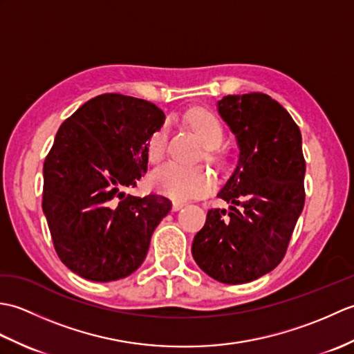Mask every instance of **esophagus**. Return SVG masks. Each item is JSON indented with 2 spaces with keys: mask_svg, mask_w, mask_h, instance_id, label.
Here are the masks:
<instances>
[{
  "mask_svg": "<svg viewBox=\"0 0 354 354\" xmlns=\"http://www.w3.org/2000/svg\"><path fill=\"white\" fill-rule=\"evenodd\" d=\"M184 205H185V204H184V202H181V201H173L171 209H173V212H178V209H181Z\"/></svg>",
  "mask_w": 354,
  "mask_h": 354,
  "instance_id": "esophagus-1",
  "label": "esophagus"
}]
</instances>
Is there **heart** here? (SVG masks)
Here are the masks:
<instances>
[{
  "label": "heart",
  "mask_w": 354,
  "mask_h": 354,
  "mask_svg": "<svg viewBox=\"0 0 354 354\" xmlns=\"http://www.w3.org/2000/svg\"><path fill=\"white\" fill-rule=\"evenodd\" d=\"M187 122L208 149L217 147L222 142L223 126L213 112L202 108L192 109L187 114ZM167 141L169 124L164 123L147 140L146 152L150 161L160 162L162 160L167 152ZM150 183L158 193L178 201L205 196L214 189V178L208 170L189 167L179 162H167L156 169L150 176Z\"/></svg>",
  "instance_id": "heart-1"
}]
</instances>
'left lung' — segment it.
<instances>
[{
    "instance_id": "8db88e82",
    "label": "left lung",
    "mask_w": 354,
    "mask_h": 354,
    "mask_svg": "<svg viewBox=\"0 0 354 354\" xmlns=\"http://www.w3.org/2000/svg\"><path fill=\"white\" fill-rule=\"evenodd\" d=\"M217 112L239 146L232 175L192 245L198 266L225 284H243L283 260L304 207L301 132L277 100L261 93L225 95ZM237 205L239 208L236 209Z\"/></svg>"
}]
</instances>
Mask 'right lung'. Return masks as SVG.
Returning a JSON list of instances; mask_svg holds the SVG:
<instances>
[{"label": "right lung", "instance_id": "1", "mask_svg": "<svg viewBox=\"0 0 354 354\" xmlns=\"http://www.w3.org/2000/svg\"><path fill=\"white\" fill-rule=\"evenodd\" d=\"M164 122L153 103L102 94L59 127L44 162L42 209L59 259L74 274L115 281L145 261L171 202L126 196L124 189L147 170V140Z\"/></svg>", "mask_w": 354, "mask_h": 354}]
</instances>
